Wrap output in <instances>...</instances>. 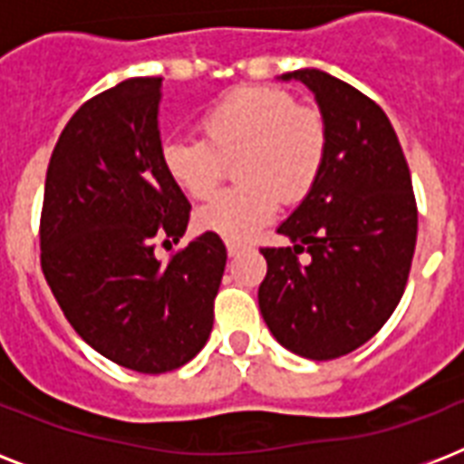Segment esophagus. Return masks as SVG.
Here are the masks:
<instances>
[{
	"label": "esophagus",
	"instance_id": "34e87169",
	"mask_svg": "<svg viewBox=\"0 0 464 464\" xmlns=\"http://www.w3.org/2000/svg\"><path fill=\"white\" fill-rule=\"evenodd\" d=\"M243 247H246L243 243H233V240L231 243H226V250H228V255H231V257H236V255H238Z\"/></svg>",
	"mask_w": 464,
	"mask_h": 464
}]
</instances>
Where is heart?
Instances as JSON below:
<instances>
[{
	"label": "heart",
	"mask_w": 464,
	"mask_h": 464,
	"mask_svg": "<svg viewBox=\"0 0 464 464\" xmlns=\"http://www.w3.org/2000/svg\"><path fill=\"white\" fill-rule=\"evenodd\" d=\"M202 140H168L160 163L175 188L204 199L224 180L228 163L240 182L199 207V231L246 240L275 217L279 199L296 204L323 175L330 132L323 112L298 105L289 91L243 86L199 115Z\"/></svg>",
	"instance_id": "heart-1"
}]
</instances>
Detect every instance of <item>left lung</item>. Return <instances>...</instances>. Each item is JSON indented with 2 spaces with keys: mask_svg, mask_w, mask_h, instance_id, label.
I'll return each mask as SVG.
<instances>
[{
  "mask_svg": "<svg viewBox=\"0 0 464 464\" xmlns=\"http://www.w3.org/2000/svg\"><path fill=\"white\" fill-rule=\"evenodd\" d=\"M291 79L315 93L330 149L315 188L276 228L291 246L260 250L267 276L257 301L279 344L330 361L366 344L400 304L417 246V202L381 105L320 69L282 74Z\"/></svg>",
  "mask_w": 464,
  "mask_h": 464,
  "instance_id": "1",
  "label": "left lung"
}]
</instances>
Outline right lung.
<instances>
[{
  "instance_id": "right-lung-1",
  "label": "right lung",
  "mask_w": 464,
  "mask_h": 464,
  "mask_svg": "<svg viewBox=\"0 0 464 464\" xmlns=\"http://www.w3.org/2000/svg\"><path fill=\"white\" fill-rule=\"evenodd\" d=\"M160 76H137L72 115L50 156L40 265L76 334L105 359L166 373L209 339L226 246L202 233L168 262L189 202L160 163Z\"/></svg>"
}]
</instances>
